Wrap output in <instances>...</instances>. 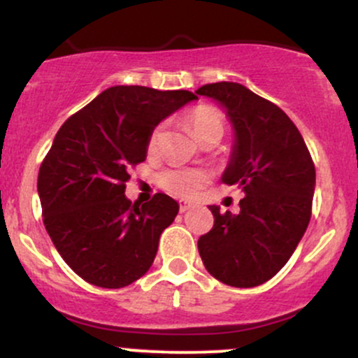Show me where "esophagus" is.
<instances>
[{
    "label": "esophagus",
    "mask_w": 358,
    "mask_h": 358,
    "mask_svg": "<svg viewBox=\"0 0 358 358\" xmlns=\"http://www.w3.org/2000/svg\"><path fill=\"white\" fill-rule=\"evenodd\" d=\"M193 203L191 201H180L179 203V210H180V213H184V211H187L189 208H193Z\"/></svg>",
    "instance_id": "obj_1"
}]
</instances>
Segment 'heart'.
<instances>
[{
  "label": "heart",
  "mask_w": 358,
  "mask_h": 358,
  "mask_svg": "<svg viewBox=\"0 0 358 358\" xmlns=\"http://www.w3.org/2000/svg\"><path fill=\"white\" fill-rule=\"evenodd\" d=\"M187 122H189L191 129H193L196 136L199 140L206 136V134L213 131H222L224 133L225 128V119L224 114L213 106H203L194 107L189 114H187ZM164 133V124H157L155 128L152 129L148 136V150L153 152L159 147L160 140H162ZM160 186L164 187L167 193L180 196V198H191L201 189L203 186L208 180V174L199 169H169L160 174Z\"/></svg>",
  "instance_id": "1"
}]
</instances>
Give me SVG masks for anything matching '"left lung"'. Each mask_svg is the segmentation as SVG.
<instances>
[{"instance_id":"8db88e82","label":"left lung","mask_w":358,"mask_h":358,"mask_svg":"<svg viewBox=\"0 0 358 358\" xmlns=\"http://www.w3.org/2000/svg\"><path fill=\"white\" fill-rule=\"evenodd\" d=\"M196 94L227 109L236 145L222 180L245 194L237 215L210 206L215 224L199 237V256L218 282L257 287L285 266L309 225L316 186L313 157L292 119L241 83H208Z\"/></svg>"}]
</instances>
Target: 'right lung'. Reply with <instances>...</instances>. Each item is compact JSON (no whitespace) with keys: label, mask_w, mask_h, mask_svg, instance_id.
<instances>
[{"label":"right lung","mask_w":358,"mask_h":358,"mask_svg":"<svg viewBox=\"0 0 358 358\" xmlns=\"http://www.w3.org/2000/svg\"><path fill=\"white\" fill-rule=\"evenodd\" d=\"M194 99L187 90L110 87L57 131L37 179L42 220L57 252L85 282L121 288L152 266L179 205L162 193L131 205L126 180L147 159L152 129Z\"/></svg>","instance_id":"1"}]
</instances>
